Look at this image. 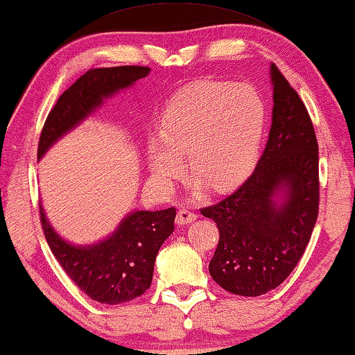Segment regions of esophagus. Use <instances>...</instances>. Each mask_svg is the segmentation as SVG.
Returning a JSON list of instances; mask_svg holds the SVG:
<instances>
[{"label": "esophagus", "instance_id": "34e87169", "mask_svg": "<svg viewBox=\"0 0 355 355\" xmlns=\"http://www.w3.org/2000/svg\"><path fill=\"white\" fill-rule=\"evenodd\" d=\"M195 220H196V214L193 212V210H190V209H185V207L179 209L178 216H176V221H178V225H189V223L195 221Z\"/></svg>", "mask_w": 355, "mask_h": 355}]
</instances>
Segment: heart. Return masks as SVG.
Listing matches in <instances>:
<instances>
[{"label": "heart", "mask_w": 355, "mask_h": 355, "mask_svg": "<svg viewBox=\"0 0 355 355\" xmlns=\"http://www.w3.org/2000/svg\"><path fill=\"white\" fill-rule=\"evenodd\" d=\"M265 121V103L251 85L198 80L184 87L166 103L157 135L146 141L149 174L171 189L185 157L189 171L210 190L232 187L257 159Z\"/></svg>", "instance_id": "b5f03b06"}]
</instances>
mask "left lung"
I'll list each match as a JSON object with an SVG mask.
<instances>
[{"label":"left lung","mask_w":355,"mask_h":355,"mask_svg":"<svg viewBox=\"0 0 355 355\" xmlns=\"http://www.w3.org/2000/svg\"><path fill=\"white\" fill-rule=\"evenodd\" d=\"M272 121L256 170L226 200L201 209L220 231L214 281L239 296L279 287L300 262L318 218V141L302 99L271 64ZM286 200L277 203L280 191Z\"/></svg>","instance_id":"8db88e82"}]
</instances>
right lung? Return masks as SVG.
I'll use <instances>...</instances> for the list:
<instances>
[{
  "label": "right lung",
  "instance_id": "add662e5",
  "mask_svg": "<svg viewBox=\"0 0 355 355\" xmlns=\"http://www.w3.org/2000/svg\"><path fill=\"white\" fill-rule=\"evenodd\" d=\"M151 68L124 65L92 68L59 96L43 124L37 159L53 143L85 120L105 98L148 76ZM40 223L49 248L71 281L101 304H123L141 296L153 281L154 262L164 241L174 231L176 209L135 210L107 239L89 246H74L54 231L40 206Z\"/></svg>",
  "mask_w": 355,
  "mask_h": 355
}]
</instances>
